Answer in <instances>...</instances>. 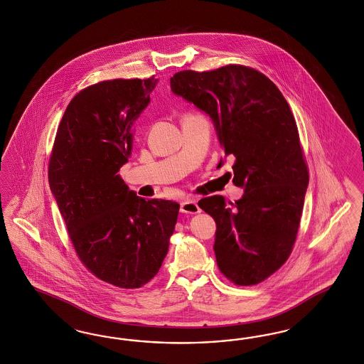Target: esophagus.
Wrapping results in <instances>:
<instances>
[{"instance_id": "34e87169", "label": "esophagus", "mask_w": 364, "mask_h": 364, "mask_svg": "<svg viewBox=\"0 0 364 364\" xmlns=\"http://www.w3.org/2000/svg\"><path fill=\"white\" fill-rule=\"evenodd\" d=\"M180 210L183 212V213H192V215H195V213H200V208H198V203H196V200H193V198H186L183 203H181V205H180Z\"/></svg>"}]
</instances>
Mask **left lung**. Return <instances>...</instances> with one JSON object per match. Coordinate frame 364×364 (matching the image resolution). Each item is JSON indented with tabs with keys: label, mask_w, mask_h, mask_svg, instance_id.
Listing matches in <instances>:
<instances>
[{
	"label": "left lung",
	"mask_w": 364,
	"mask_h": 364,
	"mask_svg": "<svg viewBox=\"0 0 364 364\" xmlns=\"http://www.w3.org/2000/svg\"><path fill=\"white\" fill-rule=\"evenodd\" d=\"M171 88L210 114L235 160L233 184L244 188L235 203L219 195L198 201L218 225V267L236 286L259 284L289 257L303 212L309 166L295 117L275 84L250 66L181 70Z\"/></svg>",
	"instance_id": "8db88e82"
}]
</instances>
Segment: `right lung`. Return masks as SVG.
Masks as SVG:
<instances>
[{"instance_id":"add662e5","label":"right lung","mask_w":364,"mask_h":364,"mask_svg":"<svg viewBox=\"0 0 364 364\" xmlns=\"http://www.w3.org/2000/svg\"><path fill=\"white\" fill-rule=\"evenodd\" d=\"M156 82L154 76L116 78L80 90L60 122L48 166L80 262L125 289L143 287L159 272L180 208L171 200L137 196L117 175L132 149L131 127Z\"/></svg>"}]
</instances>
